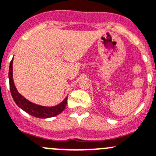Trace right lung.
<instances>
[{
  "mask_svg": "<svg viewBox=\"0 0 156 156\" xmlns=\"http://www.w3.org/2000/svg\"><path fill=\"white\" fill-rule=\"evenodd\" d=\"M13 59L10 63L9 67V84H10V90H11V95L17 104L18 107L23 109L24 112L28 113L30 115L34 116L36 118H40V119H47V118L54 117L65 110V106L67 105V100L68 97L65 98L62 102L58 105L52 106V107H45V106L38 105L34 104L30 102L28 100L26 99L24 97H23L20 93L17 91L15 85H14V80H13V68H12Z\"/></svg>",
  "mask_w": 156,
  "mask_h": 156,
  "instance_id": "right-lung-1",
  "label": "right lung"
}]
</instances>
